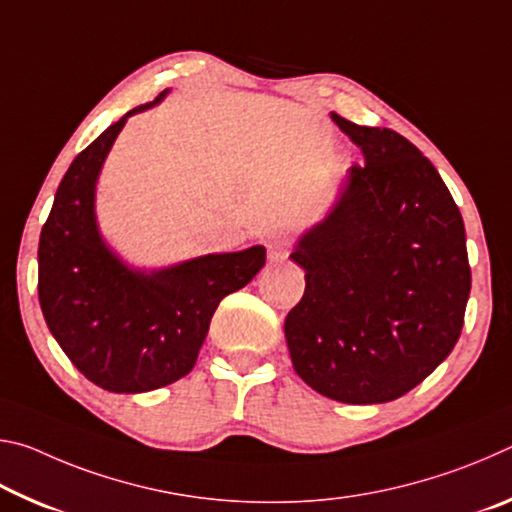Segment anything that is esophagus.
<instances>
[{
  "instance_id": "1",
  "label": "esophagus",
  "mask_w": 512,
  "mask_h": 512,
  "mask_svg": "<svg viewBox=\"0 0 512 512\" xmlns=\"http://www.w3.org/2000/svg\"><path fill=\"white\" fill-rule=\"evenodd\" d=\"M266 248H268V259H271V262H284V259L289 257V241L282 235L268 239Z\"/></svg>"
}]
</instances>
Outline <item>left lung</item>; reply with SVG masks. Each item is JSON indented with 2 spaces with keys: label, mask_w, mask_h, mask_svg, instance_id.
I'll use <instances>...</instances> for the list:
<instances>
[{
  "label": "left lung",
  "mask_w": 512,
  "mask_h": 512,
  "mask_svg": "<svg viewBox=\"0 0 512 512\" xmlns=\"http://www.w3.org/2000/svg\"><path fill=\"white\" fill-rule=\"evenodd\" d=\"M334 124L366 164L293 246L305 296L284 320L293 370L320 395L384 404L427 379L461 336L465 225L436 167L391 128Z\"/></svg>",
  "instance_id": "1"
}]
</instances>
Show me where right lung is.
<instances>
[{
	"instance_id": "1",
	"label": "right lung",
	"mask_w": 512,
	"mask_h": 512,
	"mask_svg": "<svg viewBox=\"0 0 512 512\" xmlns=\"http://www.w3.org/2000/svg\"><path fill=\"white\" fill-rule=\"evenodd\" d=\"M133 108L76 155L38 246L42 316L69 361L110 393H146L192 372L219 302L262 271L264 246L135 266L103 237L97 183Z\"/></svg>"
}]
</instances>
